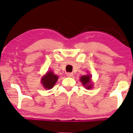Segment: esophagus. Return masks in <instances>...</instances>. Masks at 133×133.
Wrapping results in <instances>:
<instances>
[{"mask_svg":"<svg viewBox=\"0 0 133 133\" xmlns=\"http://www.w3.org/2000/svg\"><path fill=\"white\" fill-rule=\"evenodd\" d=\"M67 76L69 77H72L73 76V73H72V72L67 73Z\"/></svg>","mask_w":133,"mask_h":133,"instance_id":"obj_1","label":"esophagus"}]
</instances>
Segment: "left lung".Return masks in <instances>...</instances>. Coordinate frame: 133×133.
Here are the masks:
<instances>
[{
	"label": "left lung",
	"mask_w": 133,
	"mask_h": 133,
	"mask_svg": "<svg viewBox=\"0 0 133 133\" xmlns=\"http://www.w3.org/2000/svg\"><path fill=\"white\" fill-rule=\"evenodd\" d=\"M81 82H82V85L88 89H90L92 88V84H91V76L88 74L86 76H82L80 78Z\"/></svg>",
	"instance_id": "obj_1"
}]
</instances>
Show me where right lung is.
<instances>
[{
  "label": "right lung",
  "instance_id": "right-lung-1",
  "mask_svg": "<svg viewBox=\"0 0 133 133\" xmlns=\"http://www.w3.org/2000/svg\"><path fill=\"white\" fill-rule=\"evenodd\" d=\"M59 79L57 75H55L53 72L49 71L41 79V83L45 89H51L56 84Z\"/></svg>",
  "mask_w": 133,
  "mask_h": 133
}]
</instances>
